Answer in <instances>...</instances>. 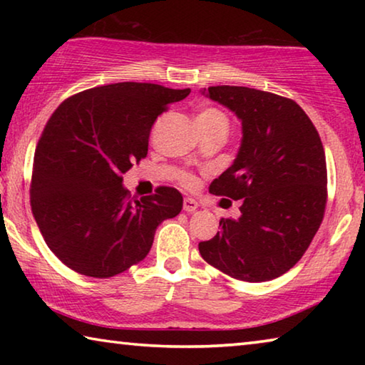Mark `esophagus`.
Masks as SVG:
<instances>
[{
    "instance_id": "esophagus-1",
    "label": "esophagus",
    "mask_w": 365,
    "mask_h": 365,
    "mask_svg": "<svg viewBox=\"0 0 365 365\" xmlns=\"http://www.w3.org/2000/svg\"><path fill=\"white\" fill-rule=\"evenodd\" d=\"M197 209V202L195 200H191V197H185L183 200V211L185 212H195Z\"/></svg>"
}]
</instances>
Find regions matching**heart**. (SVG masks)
<instances>
[{
    "label": "heart",
    "mask_w": 365,
    "mask_h": 365,
    "mask_svg": "<svg viewBox=\"0 0 365 365\" xmlns=\"http://www.w3.org/2000/svg\"><path fill=\"white\" fill-rule=\"evenodd\" d=\"M197 117H201V119H217V120H224L227 122V117L224 115V113H220L219 109H214V108H207V109H202ZM180 182L185 185V187H193L196 183L195 177L191 174H180Z\"/></svg>",
    "instance_id": "obj_1"
}]
</instances>
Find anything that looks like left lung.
<instances>
[{"label": "left lung", "mask_w": 365, "mask_h": 365, "mask_svg": "<svg viewBox=\"0 0 365 365\" xmlns=\"http://www.w3.org/2000/svg\"><path fill=\"white\" fill-rule=\"evenodd\" d=\"M202 95L242 120L233 164L212 195L242 200L238 219L200 243L202 259L237 280L267 282L299 261L322 224L327 164L322 141L293 100L248 86H209Z\"/></svg>", "instance_id": "left-lung-1"}]
</instances>
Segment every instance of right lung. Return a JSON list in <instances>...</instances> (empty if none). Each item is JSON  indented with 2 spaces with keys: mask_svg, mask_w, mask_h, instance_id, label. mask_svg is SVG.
<instances>
[{
  "mask_svg": "<svg viewBox=\"0 0 365 365\" xmlns=\"http://www.w3.org/2000/svg\"><path fill=\"white\" fill-rule=\"evenodd\" d=\"M190 88L122 82L67 98L34 158L30 205L48 248L67 267L109 279L143 261L154 233L182 211L180 191L130 200L123 174L148 154L154 120Z\"/></svg>",
  "mask_w": 365,
  "mask_h": 365,
  "instance_id": "1",
  "label": "right lung"
}]
</instances>
